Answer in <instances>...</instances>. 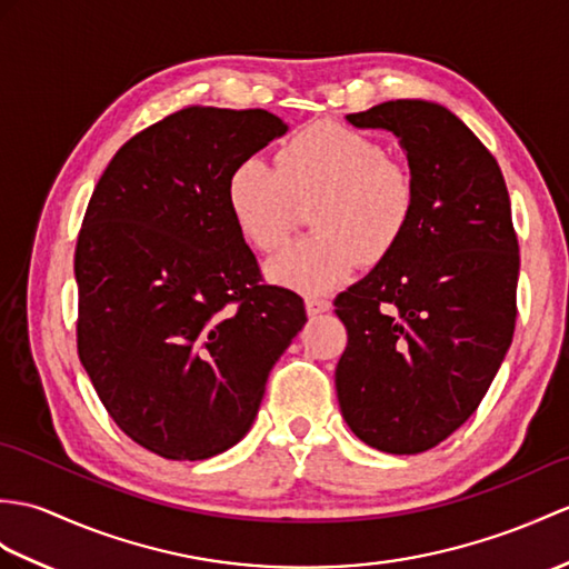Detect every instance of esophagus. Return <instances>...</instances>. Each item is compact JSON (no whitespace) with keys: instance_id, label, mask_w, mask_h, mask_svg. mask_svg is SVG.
<instances>
[{"instance_id":"1","label":"esophagus","mask_w":569,"mask_h":569,"mask_svg":"<svg viewBox=\"0 0 569 569\" xmlns=\"http://www.w3.org/2000/svg\"><path fill=\"white\" fill-rule=\"evenodd\" d=\"M306 310L308 315H322V312H329L332 310V302L325 300V298H306Z\"/></svg>"}]
</instances>
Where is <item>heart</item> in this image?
Returning <instances> with one entry per match:
<instances>
[{"label":"heart","mask_w":569,"mask_h":569,"mask_svg":"<svg viewBox=\"0 0 569 569\" xmlns=\"http://www.w3.org/2000/svg\"><path fill=\"white\" fill-rule=\"evenodd\" d=\"M234 228L259 252H276L293 230L298 206L312 203L315 230L267 263V279L320 296L359 267L388 259L415 218L417 187L380 140L337 123H317L279 144L273 169L249 157L228 179Z\"/></svg>","instance_id":"obj_1"}]
</instances>
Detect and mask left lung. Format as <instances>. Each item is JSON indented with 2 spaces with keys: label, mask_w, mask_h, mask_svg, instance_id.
Segmentation results:
<instances>
[{
  "label": "left lung",
  "mask_w": 569,
  "mask_h": 569,
  "mask_svg": "<svg viewBox=\"0 0 569 569\" xmlns=\"http://www.w3.org/2000/svg\"><path fill=\"white\" fill-rule=\"evenodd\" d=\"M347 121L400 140L417 208L395 252L335 300L349 335L337 398L363 443L415 456L466 425L509 351L519 283L509 191L490 150L441 103L386 101Z\"/></svg>",
  "instance_id": "8db88e82"
}]
</instances>
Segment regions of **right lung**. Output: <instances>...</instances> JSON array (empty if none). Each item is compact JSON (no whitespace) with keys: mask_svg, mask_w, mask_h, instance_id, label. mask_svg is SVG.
Listing matches in <instances>:
<instances>
[{"mask_svg":"<svg viewBox=\"0 0 569 569\" xmlns=\"http://www.w3.org/2000/svg\"><path fill=\"white\" fill-rule=\"evenodd\" d=\"M288 126L189 106L130 138L101 174L74 252L77 351L123 433L206 460L252 429L273 363L308 322L263 286L230 216L232 169Z\"/></svg>","mask_w":569,"mask_h":569,"instance_id":"obj_1","label":"right lung"}]
</instances>
